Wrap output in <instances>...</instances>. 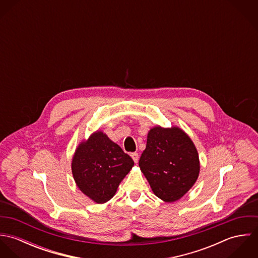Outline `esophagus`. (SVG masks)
Instances as JSON below:
<instances>
[{
  "mask_svg": "<svg viewBox=\"0 0 258 258\" xmlns=\"http://www.w3.org/2000/svg\"><path fill=\"white\" fill-rule=\"evenodd\" d=\"M131 157H132V159H133V161H134L135 163H137V162H138V159H139V155H138V153H136V152L131 153Z\"/></svg>",
  "mask_w": 258,
  "mask_h": 258,
  "instance_id": "obj_1",
  "label": "esophagus"
}]
</instances>
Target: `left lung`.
Here are the masks:
<instances>
[{
	"label": "left lung",
	"mask_w": 258,
	"mask_h": 258,
	"mask_svg": "<svg viewBox=\"0 0 258 258\" xmlns=\"http://www.w3.org/2000/svg\"><path fill=\"white\" fill-rule=\"evenodd\" d=\"M139 166L154 194L168 203L181 199L196 183L200 172L197 149L184 131L176 127L150 130Z\"/></svg>",
	"instance_id": "8db88e82"
}]
</instances>
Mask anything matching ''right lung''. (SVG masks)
Wrapping results in <instances>:
<instances>
[{
  "mask_svg": "<svg viewBox=\"0 0 258 258\" xmlns=\"http://www.w3.org/2000/svg\"><path fill=\"white\" fill-rule=\"evenodd\" d=\"M134 166L132 158L102 132L81 143L73 159L77 186L98 204L109 201L123 178Z\"/></svg>",
  "mask_w": 258,
  "mask_h": 258,
  "instance_id": "add662e5",
  "label": "right lung"
}]
</instances>
